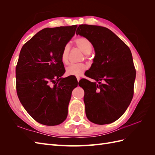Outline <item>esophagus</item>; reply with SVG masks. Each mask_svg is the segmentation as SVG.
Masks as SVG:
<instances>
[{
    "instance_id": "1",
    "label": "esophagus",
    "mask_w": 155,
    "mask_h": 155,
    "mask_svg": "<svg viewBox=\"0 0 155 155\" xmlns=\"http://www.w3.org/2000/svg\"><path fill=\"white\" fill-rule=\"evenodd\" d=\"M76 78H77V80H78V81H79V80H80V78H79V76H77V77H76Z\"/></svg>"
}]
</instances>
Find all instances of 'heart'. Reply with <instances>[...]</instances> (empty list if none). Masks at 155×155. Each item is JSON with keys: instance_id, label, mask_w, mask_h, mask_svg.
I'll return each instance as SVG.
<instances>
[{"instance_id": "heart-1", "label": "heart", "mask_w": 155, "mask_h": 155, "mask_svg": "<svg viewBox=\"0 0 155 155\" xmlns=\"http://www.w3.org/2000/svg\"><path fill=\"white\" fill-rule=\"evenodd\" d=\"M74 43L77 47L85 54L86 58H87L88 54H91L93 50V45L91 41L86 37H79L75 39ZM69 52L70 46L68 45H65L61 54V61L63 64H67L68 63ZM87 68V65L83 63L72 64L66 68V74L68 76H79L85 71Z\"/></svg>"}]
</instances>
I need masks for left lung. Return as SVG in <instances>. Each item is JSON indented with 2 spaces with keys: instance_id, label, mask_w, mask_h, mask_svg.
I'll return each mask as SVG.
<instances>
[{
  "instance_id": "8db88e82",
  "label": "left lung",
  "mask_w": 155,
  "mask_h": 155,
  "mask_svg": "<svg viewBox=\"0 0 155 155\" xmlns=\"http://www.w3.org/2000/svg\"><path fill=\"white\" fill-rule=\"evenodd\" d=\"M76 34L90 40L96 53L87 76L96 82L86 79L79 82L86 91L83 100L87 118L98 125L114 122L124 114L133 97L136 70L132 54L105 27L81 25Z\"/></svg>"
}]
</instances>
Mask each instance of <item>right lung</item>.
<instances>
[{
  "instance_id": "right-lung-1",
  "label": "right lung",
  "mask_w": 155,
  "mask_h": 155,
  "mask_svg": "<svg viewBox=\"0 0 155 155\" xmlns=\"http://www.w3.org/2000/svg\"><path fill=\"white\" fill-rule=\"evenodd\" d=\"M76 28H46L20 51L15 69L17 94L28 113L39 124L57 125L67 117L72 92L78 83L61 78L65 70L61 54Z\"/></svg>"
}]
</instances>
